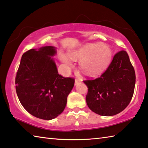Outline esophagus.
Returning a JSON list of instances; mask_svg holds the SVG:
<instances>
[{
	"instance_id": "esophagus-1",
	"label": "esophagus",
	"mask_w": 148,
	"mask_h": 148,
	"mask_svg": "<svg viewBox=\"0 0 148 148\" xmlns=\"http://www.w3.org/2000/svg\"><path fill=\"white\" fill-rule=\"evenodd\" d=\"M80 82H81V80L79 79H76V80H75V85L78 84V83H79Z\"/></svg>"
}]
</instances>
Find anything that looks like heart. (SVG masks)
I'll use <instances>...</instances> for the list:
<instances>
[{"label":"heart","instance_id":"heart-1","mask_svg":"<svg viewBox=\"0 0 148 148\" xmlns=\"http://www.w3.org/2000/svg\"><path fill=\"white\" fill-rule=\"evenodd\" d=\"M71 57L81 60L80 67L85 74L95 76L101 73L110 63L112 58L111 48L105 44L88 43L72 52ZM62 61L66 64L71 63L70 58L63 56Z\"/></svg>","mask_w":148,"mask_h":148}]
</instances>
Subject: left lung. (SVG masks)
<instances>
[{"label":"left lung","mask_w":148,"mask_h":148,"mask_svg":"<svg viewBox=\"0 0 148 148\" xmlns=\"http://www.w3.org/2000/svg\"><path fill=\"white\" fill-rule=\"evenodd\" d=\"M135 81V69L127 53L121 50L114 56L108 68L100 77L83 81L88 88V107L101 116L120 113L132 99Z\"/></svg>","instance_id":"1"}]
</instances>
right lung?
Listing matches in <instances>:
<instances>
[{"label": "right lung", "instance_id": "add662e5", "mask_svg": "<svg viewBox=\"0 0 148 148\" xmlns=\"http://www.w3.org/2000/svg\"><path fill=\"white\" fill-rule=\"evenodd\" d=\"M56 53L50 46L28 50L22 56L15 77L16 92L24 108L47 120L63 111L75 82L74 78L58 74L51 58Z\"/></svg>", "mask_w": 148, "mask_h": 148}]
</instances>
